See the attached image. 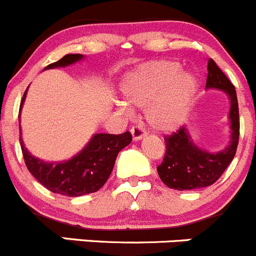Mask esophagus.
Segmentation results:
<instances>
[{
	"mask_svg": "<svg viewBox=\"0 0 256 256\" xmlns=\"http://www.w3.org/2000/svg\"><path fill=\"white\" fill-rule=\"evenodd\" d=\"M130 133H132V139H133L134 142L140 140V139H143L144 136H146V132H144L143 128L139 127V126H136V127L132 128Z\"/></svg>",
	"mask_w": 256,
	"mask_h": 256,
	"instance_id": "esophagus-1",
	"label": "esophagus"
}]
</instances>
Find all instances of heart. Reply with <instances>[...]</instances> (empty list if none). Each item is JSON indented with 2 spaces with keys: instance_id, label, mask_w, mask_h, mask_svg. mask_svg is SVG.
I'll return each instance as SVG.
<instances>
[{
  "instance_id": "b5f03b06",
  "label": "heart",
  "mask_w": 256,
  "mask_h": 256,
  "mask_svg": "<svg viewBox=\"0 0 256 256\" xmlns=\"http://www.w3.org/2000/svg\"><path fill=\"white\" fill-rule=\"evenodd\" d=\"M199 80L193 72L180 70L176 60H152L126 74L120 93L128 106L146 108L149 126L158 133H172L183 126L196 96ZM120 112H128L124 104Z\"/></svg>"
}]
</instances>
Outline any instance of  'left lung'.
<instances>
[{"mask_svg": "<svg viewBox=\"0 0 256 256\" xmlns=\"http://www.w3.org/2000/svg\"><path fill=\"white\" fill-rule=\"evenodd\" d=\"M206 90H220L229 98V143L220 150L209 152L193 140L188 127H182L173 136H166V153L156 170L162 182L170 189L194 190L212 186L224 173L236 153L239 142L236 92L213 60L208 62Z\"/></svg>", "mask_w": 256, "mask_h": 256, "instance_id": "left-lung-1", "label": "left lung"}]
</instances>
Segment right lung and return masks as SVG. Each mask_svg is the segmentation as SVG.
Wrapping results in <instances>:
<instances>
[{
	"label": "right lung",
	"instance_id": "1",
	"mask_svg": "<svg viewBox=\"0 0 256 256\" xmlns=\"http://www.w3.org/2000/svg\"><path fill=\"white\" fill-rule=\"evenodd\" d=\"M84 60L83 54H67L60 60L48 64L44 70L64 68ZM27 90L20 106V118L26 100ZM129 132L114 136L107 133H96L90 136L82 150L67 160L47 162L32 156L22 139L20 122V144L24 153V163L30 173L48 190L66 196H80L94 193L102 188L114 166L118 153L130 144Z\"/></svg>",
	"mask_w": 256,
	"mask_h": 256
}]
</instances>
